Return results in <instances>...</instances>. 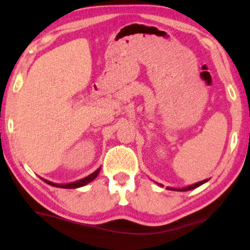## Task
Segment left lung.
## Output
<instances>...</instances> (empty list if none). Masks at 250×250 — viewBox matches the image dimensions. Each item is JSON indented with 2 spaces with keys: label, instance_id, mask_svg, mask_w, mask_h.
I'll use <instances>...</instances> for the list:
<instances>
[{
  "label": "left lung",
  "instance_id": "1",
  "mask_svg": "<svg viewBox=\"0 0 250 250\" xmlns=\"http://www.w3.org/2000/svg\"><path fill=\"white\" fill-rule=\"evenodd\" d=\"M209 179H205V180H203V181H199V182H196V184H193V185H191V186H188V187H186V188H170V187H167V189H169V190H173V191H188V190H192V189H195V188H197V187H199V186H201V185H204V184H206V182H207ZM159 186H162V185H160V184H158Z\"/></svg>",
  "mask_w": 250,
  "mask_h": 250
}]
</instances>
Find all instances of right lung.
I'll return each mask as SVG.
<instances>
[{
    "label": "right lung",
    "instance_id": "right-lung-1",
    "mask_svg": "<svg viewBox=\"0 0 250 250\" xmlns=\"http://www.w3.org/2000/svg\"><path fill=\"white\" fill-rule=\"evenodd\" d=\"M100 169L101 168H98L96 171L91 173V175H89L88 177L83 178V179H80L78 181H73V182H69V184H54V182H51L49 180H45V179H42L44 182H46L47 185L50 186H53V187H58V188H64V189H74V188H80V187H83V186L88 185L89 182H91L92 180L96 179V178L98 177L99 172H100Z\"/></svg>",
    "mask_w": 250,
    "mask_h": 250
}]
</instances>
